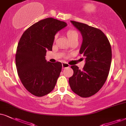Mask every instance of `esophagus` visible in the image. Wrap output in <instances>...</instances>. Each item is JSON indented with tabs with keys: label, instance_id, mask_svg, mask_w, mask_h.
<instances>
[{
	"label": "esophagus",
	"instance_id": "esophagus-1",
	"mask_svg": "<svg viewBox=\"0 0 126 126\" xmlns=\"http://www.w3.org/2000/svg\"><path fill=\"white\" fill-rule=\"evenodd\" d=\"M62 65H63V69H64V68H66L69 67V65L68 64V63H62Z\"/></svg>",
	"mask_w": 126,
	"mask_h": 126
}]
</instances>
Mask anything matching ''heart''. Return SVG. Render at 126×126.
<instances>
[{"mask_svg": "<svg viewBox=\"0 0 126 126\" xmlns=\"http://www.w3.org/2000/svg\"><path fill=\"white\" fill-rule=\"evenodd\" d=\"M66 36L68 37V39L69 41H72L74 40L78 39L79 34L78 32L75 29H69L66 32Z\"/></svg>", "mask_w": 126, "mask_h": 126, "instance_id": "1", "label": "heart"}]
</instances>
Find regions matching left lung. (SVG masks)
Segmentation results:
<instances>
[{
    "mask_svg": "<svg viewBox=\"0 0 126 126\" xmlns=\"http://www.w3.org/2000/svg\"><path fill=\"white\" fill-rule=\"evenodd\" d=\"M81 32L83 41L79 53L85 57L82 70L72 65L74 74L69 78L72 91L82 97L94 95L105 84L111 62V48L108 37L100 30L84 23L71 21Z\"/></svg>",
    "mask_w": 126,
    "mask_h": 126,
    "instance_id": "obj_1",
    "label": "left lung"
}]
</instances>
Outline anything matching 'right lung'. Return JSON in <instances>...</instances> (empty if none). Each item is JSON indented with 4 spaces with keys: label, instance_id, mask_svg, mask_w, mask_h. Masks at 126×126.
Masks as SVG:
<instances>
[{
    "label": "right lung",
    "instance_id": "add662e5",
    "mask_svg": "<svg viewBox=\"0 0 126 126\" xmlns=\"http://www.w3.org/2000/svg\"><path fill=\"white\" fill-rule=\"evenodd\" d=\"M65 26L64 21L45 18L28 28L18 42L16 54L18 75L24 88L37 97L54 89L61 72V63L47 62L45 56L47 49L52 50L56 33Z\"/></svg>",
    "mask_w": 126,
    "mask_h": 126
}]
</instances>
